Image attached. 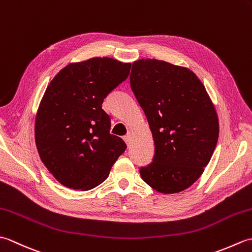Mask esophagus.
Instances as JSON below:
<instances>
[{"instance_id":"obj_1","label":"esophagus","mask_w":252,"mask_h":252,"mask_svg":"<svg viewBox=\"0 0 252 252\" xmlns=\"http://www.w3.org/2000/svg\"><path fill=\"white\" fill-rule=\"evenodd\" d=\"M123 141L126 143L127 146H130V144H131V134H126V136H123Z\"/></svg>"}]
</instances>
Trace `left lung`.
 Returning a JSON list of instances; mask_svg holds the SVG:
<instances>
[{"label":"left lung","mask_w":252,"mask_h":252,"mask_svg":"<svg viewBox=\"0 0 252 252\" xmlns=\"http://www.w3.org/2000/svg\"><path fill=\"white\" fill-rule=\"evenodd\" d=\"M131 89L147 118L155 143L144 182L159 192L189 189L210 161L219 119L206 88L189 68L158 60L132 63Z\"/></svg>","instance_id":"obj_1"}]
</instances>
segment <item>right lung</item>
<instances>
[{"label": "right lung", "instance_id": "1", "mask_svg": "<svg viewBox=\"0 0 252 252\" xmlns=\"http://www.w3.org/2000/svg\"><path fill=\"white\" fill-rule=\"evenodd\" d=\"M131 63L94 57L69 63L52 80L35 117L34 137L42 162L63 186L89 190L108 178L125 153L109 133L104 98L130 73Z\"/></svg>", "mask_w": 252, "mask_h": 252}]
</instances>
